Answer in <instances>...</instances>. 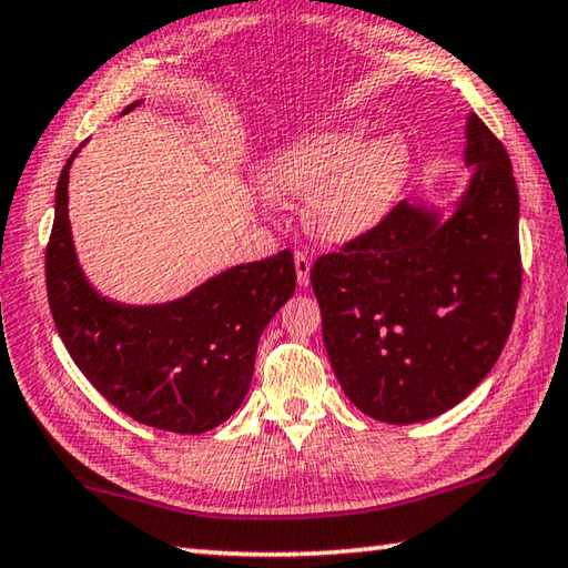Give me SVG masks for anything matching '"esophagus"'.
I'll return each instance as SVG.
<instances>
[{
	"label": "esophagus",
	"instance_id": "34e87169",
	"mask_svg": "<svg viewBox=\"0 0 568 568\" xmlns=\"http://www.w3.org/2000/svg\"><path fill=\"white\" fill-rule=\"evenodd\" d=\"M293 263H295V275H297V285H307L311 283V257H307L303 250H295L293 255Z\"/></svg>",
	"mask_w": 568,
	"mask_h": 568
}]
</instances>
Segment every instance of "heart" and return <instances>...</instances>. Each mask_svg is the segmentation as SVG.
Segmentation results:
<instances>
[{"instance_id":"heart-1","label":"heart","mask_w":568,"mask_h":568,"mask_svg":"<svg viewBox=\"0 0 568 568\" xmlns=\"http://www.w3.org/2000/svg\"><path fill=\"white\" fill-rule=\"evenodd\" d=\"M408 145L398 134L363 145L361 130H321L293 142L267 172L271 195L305 200L315 237L351 243L390 213L408 178Z\"/></svg>"}]
</instances>
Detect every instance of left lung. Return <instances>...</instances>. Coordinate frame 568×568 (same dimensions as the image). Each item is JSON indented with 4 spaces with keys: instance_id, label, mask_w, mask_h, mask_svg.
Returning a JSON list of instances; mask_svg holds the SVG:
<instances>
[{
    "instance_id": "1",
    "label": "left lung",
    "mask_w": 568,
    "mask_h": 568,
    "mask_svg": "<svg viewBox=\"0 0 568 568\" xmlns=\"http://www.w3.org/2000/svg\"><path fill=\"white\" fill-rule=\"evenodd\" d=\"M474 170L454 215L410 205L321 255L311 283L345 396L383 423H418L488 376L521 295L518 190L501 140L468 114Z\"/></svg>"
}]
</instances>
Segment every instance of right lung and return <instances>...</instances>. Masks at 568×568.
<instances>
[{
    "label": "right lung",
    "instance_id": "1",
    "mask_svg": "<svg viewBox=\"0 0 568 568\" xmlns=\"http://www.w3.org/2000/svg\"><path fill=\"white\" fill-rule=\"evenodd\" d=\"M77 152L57 182L44 255L57 333L84 378L130 418L172 434H205L245 398L263 328L295 293L293 253L230 267L170 303L108 301L84 277L72 245L67 182Z\"/></svg>",
    "mask_w": 568,
    "mask_h": 568
}]
</instances>
